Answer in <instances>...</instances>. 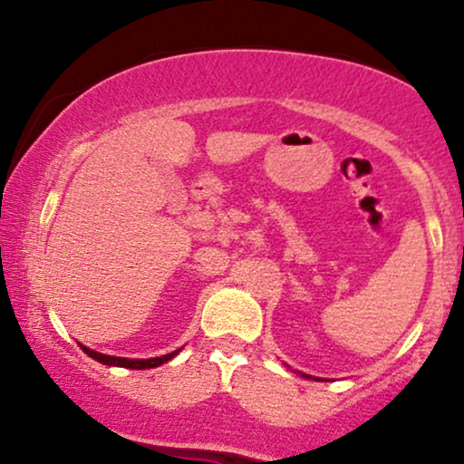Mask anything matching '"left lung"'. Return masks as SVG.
<instances>
[{
  "mask_svg": "<svg viewBox=\"0 0 464 464\" xmlns=\"http://www.w3.org/2000/svg\"><path fill=\"white\" fill-rule=\"evenodd\" d=\"M301 375H303V377H310V375H305V372H301Z\"/></svg>",
  "mask_w": 464,
  "mask_h": 464,
  "instance_id": "obj_1",
  "label": "left lung"
}]
</instances>
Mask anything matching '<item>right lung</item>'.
Returning a JSON list of instances; mask_svg holds the SVG:
<instances>
[{"mask_svg": "<svg viewBox=\"0 0 464 464\" xmlns=\"http://www.w3.org/2000/svg\"><path fill=\"white\" fill-rule=\"evenodd\" d=\"M80 347H82V344H80ZM82 351H84V353L89 355V358H93V360L102 362V364H106V366H124V369L141 371V369H154V366H161L163 362L172 360L174 355H177L180 349L172 351V353H168V355H161V358H150V360H129V358H115V355H104V353H98V351H92V349H87V347H82Z\"/></svg>", "mask_w": 464, "mask_h": 464, "instance_id": "1", "label": "right lung"}]
</instances>
